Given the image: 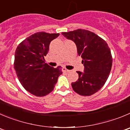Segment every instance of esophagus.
Wrapping results in <instances>:
<instances>
[{
  "label": "esophagus",
  "mask_w": 130,
  "mask_h": 130,
  "mask_svg": "<svg viewBox=\"0 0 130 130\" xmlns=\"http://www.w3.org/2000/svg\"><path fill=\"white\" fill-rule=\"evenodd\" d=\"M62 70H63V71H65V72H70V70H68V69L65 68H63Z\"/></svg>",
  "instance_id": "34e87169"
}]
</instances>
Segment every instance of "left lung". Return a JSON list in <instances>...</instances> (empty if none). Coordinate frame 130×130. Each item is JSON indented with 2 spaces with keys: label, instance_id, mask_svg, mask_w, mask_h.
<instances>
[{
  "label": "left lung",
  "instance_id": "8db88e82",
  "mask_svg": "<svg viewBox=\"0 0 130 130\" xmlns=\"http://www.w3.org/2000/svg\"><path fill=\"white\" fill-rule=\"evenodd\" d=\"M62 34L75 42L84 65V72L76 71L78 79L71 83L73 89L81 96H91L104 86L109 76L112 65L110 49L104 39L89 30L77 29Z\"/></svg>",
  "mask_w": 130,
  "mask_h": 130
}]
</instances>
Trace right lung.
I'll return each mask as SVG.
<instances>
[{"label": "right lung", "instance_id": "add662e5", "mask_svg": "<svg viewBox=\"0 0 130 130\" xmlns=\"http://www.w3.org/2000/svg\"><path fill=\"white\" fill-rule=\"evenodd\" d=\"M59 36L39 32L21 42L14 54V68L25 89L36 96H44L54 90L61 66L51 67L44 62L50 42Z\"/></svg>", "mask_w": 130, "mask_h": 130}]
</instances>
